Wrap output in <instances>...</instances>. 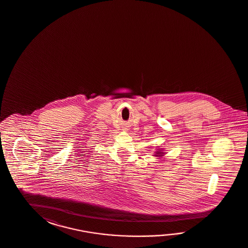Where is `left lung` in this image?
<instances>
[{"instance_id": "obj_1", "label": "left lung", "mask_w": 248, "mask_h": 248, "mask_svg": "<svg viewBox=\"0 0 248 248\" xmlns=\"http://www.w3.org/2000/svg\"><path fill=\"white\" fill-rule=\"evenodd\" d=\"M164 155H165V153H163L162 149H160L158 150V151L156 152L155 156H156V157H162V156Z\"/></svg>"}]
</instances>
